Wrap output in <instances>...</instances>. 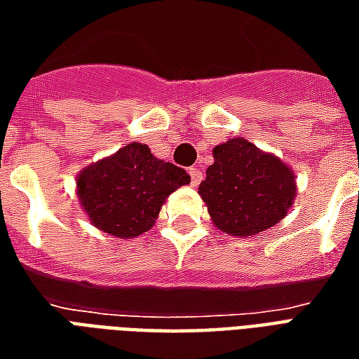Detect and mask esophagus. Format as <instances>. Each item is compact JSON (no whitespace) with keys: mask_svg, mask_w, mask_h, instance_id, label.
<instances>
[{"mask_svg":"<svg viewBox=\"0 0 359 359\" xmlns=\"http://www.w3.org/2000/svg\"><path fill=\"white\" fill-rule=\"evenodd\" d=\"M188 175H190V182H192V187H198V184H200V180H202V171H200V169H196V167H190V169H188Z\"/></svg>","mask_w":359,"mask_h":359,"instance_id":"esophagus-1","label":"esophagus"}]
</instances>
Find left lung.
<instances>
[{"mask_svg": "<svg viewBox=\"0 0 359 359\" xmlns=\"http://www.w3.org/2000/svg\"><path fill=\"white\" fill-rule=\"evenodd\" d=\"M296 192L292 169L242 136L213 148V165L198 188L213 225L233 236H252L277 225Z\"/></svg>", "mask_w": 359, "mask_h": 359, "instance_id": "1", "label": "left lung"}]
</instances>
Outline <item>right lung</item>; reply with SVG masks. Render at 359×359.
<instances>
[{
  "label": "right lung",
  "mask_w": 359,
  "mask_h": 359,
  "mask_svg": "<svg viewBox=\"0 0 359 359\" xmlns=\"http://www.w3.org/2000/svg\"><path fill=\"white\" fill-rule=\"evenodd\" d=\"M190 182L177 165L157 159L146 144L130 142L76 175V194L90 223L117 238L148 233L165 200Z\"/></svg>",
  "instance_id": "add662e5"
}]
</instances>
